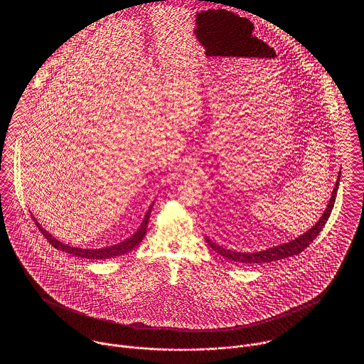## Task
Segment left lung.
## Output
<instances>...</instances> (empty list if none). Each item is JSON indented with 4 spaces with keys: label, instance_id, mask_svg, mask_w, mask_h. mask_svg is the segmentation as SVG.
<instances>
[{
    "label": "left lung",
    "instance_id": "obj_1",
    "mask_svg": "<svg viewBox=\"0 0 364 364\" xmlns=\"http://www.w3.org/2000/svg\"><path fill=\"white\" fill-rule=\"evenodd\" d=\"M340 176H341V172L338 173V178L336 181L334 190L331 192V198H330L328 208L325 210L323 215L319 218V221L312 226L309 232L299 236L297 239H294L292 242H285V244H281V245L269 248V250H263L259 252H237V251L226 250L223 245H218L217 242H211L208 237H206V242L221 257H224L226 259L233 260V262H239V263H251V264L252 263H270V262H276V260L285 259V258H289V257H294V255H299L301 251H304L315 240V237L321 233V230L328 223L330 213H331L334 202H336L337 190H338V184H340Z\"/></svg>",
    "mask_w": 364,
    "mask_h": 364
}]
</instances>
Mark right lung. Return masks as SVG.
Instances as JSON below:
<instances>
[{
	"instance_id": "1",
	"label": "right lung",
	"mask_w": 364,
	"mask_h": 364,
	"mask_svg": "<svg viewBox=\"0 0 364 364\" xmlns=\"http://www.w3.org/2000/svg\"><path fill=\"white\" fill-rule=\"evenodd\" d=\"M153 206H154V203L149 208V211H147V214H146V217H144L141 225H140L138 232H136L134 236H131L129 239L119 242V244H116V245L106 247V248H100V250H85V248H76V247H70V245H67V244H63V242L55 240L52 235H50L49 232H46L36 221H35V224L39 228V230H41V233L45 236V239L50 242L53 247L57 248V250L65 251V252L72 254V255H75V257H80V258H86V259H106V258H113V257H119V255H122V254H127V252L132 251L135 247H138L140 242L143 240L144 235H146L147 225H149V220H150V213H151Z\"/></svg>"
}]
</instances>
